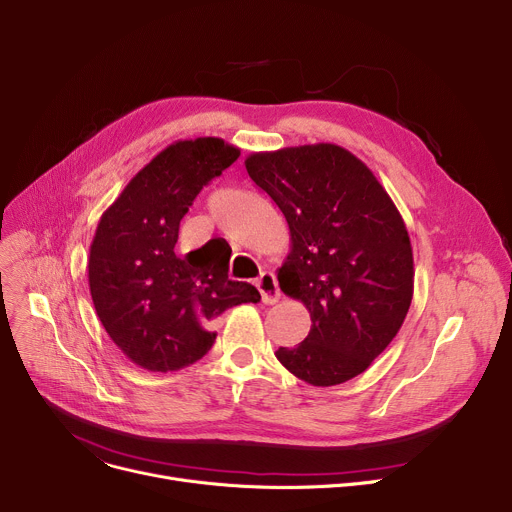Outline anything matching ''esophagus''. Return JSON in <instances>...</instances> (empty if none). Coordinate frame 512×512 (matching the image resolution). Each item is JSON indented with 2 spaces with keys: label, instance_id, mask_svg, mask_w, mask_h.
<instances>
[{
  "label": "esophagus",
  "instance_id": "34e87169",
  "mask_svg": "<svg viewBox=\"0 0 512 512\" xmlns=\"http://www.w3.org/2000/svg\"><path fill=\"white\" fill-rule=\"evenodd\" d=\"M263 304H276L280 300V288H278V280L274 274H269V271H263V274L257 278L255 282Z\"/></svg>",
  "mask_w": 512,
  "mask_h": 512
}]
</instances>
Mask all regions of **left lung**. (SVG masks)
<instances>
[{"label":"left lung","instance_id":"8db88e82","mask_svg":"<svg viewBox=\"0 0 512 512\" xmlns=\"http://www.w3.org/2000/svg\"><path fill=\"white\" fill-rule=\"evenodd\" d=\"M247 173L282 210L290 253L278 269L311 331L278 360L315 387L364 372L397 335L414 296V255L399 210L372 170L335 144L253 152Z\"/></svg>","mask_w":512,"mask_h":512}]
</instances>
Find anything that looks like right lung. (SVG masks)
Wrapping results in <instances>:
<instances>
[{"label":"right lung","mask_w":512,"mask_h":512,"mask_svg":"<svg viewBox=\"0 0 512 512\" xmlns=\"http://www.w3.org/2000/svg\"><path fill=\"white\" fill-rule=\"evenodd\" d=\"M241 150L220 138L179 140L156 154L100 216L88 284L115 346L152 372L181 370L208 354L216 317L259 302L255 286L228 280L230 253L212 243L179 257V224L197 193Z\"/></svg>","instance_id":"obj_1"}]
</instances>
